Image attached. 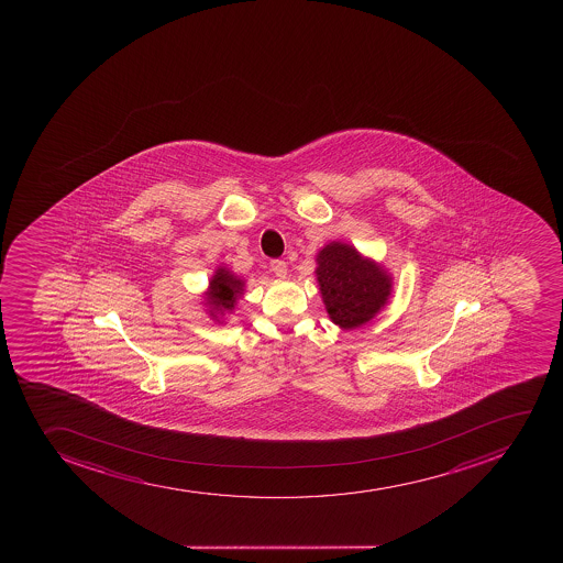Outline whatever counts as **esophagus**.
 I'll return each mask as SVG.
<instances>
[{
  "label": "esophagus",
  "mask_w": 563,
  "mask_h": 563,
  "mask_svg": "<svg viewBox=\"0 0 563 563\" xmlns=\"http://www.w3.org/2000/svg\"><path fill=\"white\" fill-rule=\"evenodd\" d=\"M272 272L277 275V277H286V273H288V264L285 261H272Z\"/></svg>",
  "instance_id": "esophagus-1"
}]
</instances>
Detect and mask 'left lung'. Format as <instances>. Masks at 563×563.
<instances>
[{"label":"left lung","mask_w":563,"mask_h":563,"mask_svg":"<svg viewBox=\"0 0 563 563\" xmlns=\"http://www.w3.org/2000/svg\"><path fill=\"white\" fill-rule=\"evenodd\" d=\"M319 290L330 319L345 330L368 323L387 305L393 277L356 247L330 242L318 253Z\"/></svg>","instance_id":"left-lung-1"}]
</instances>
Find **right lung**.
Here are the masks:
<instances>
[{
	"label": "right lung",
	"instance_id": "obj_1",
	"mask_svg": "<svg viewBox=\"0 0 563 563\" xmlns=\"http://www.w3.org/2000/svg\"><path fill=\"white\" fill-rule=\"evenodd\" d=\"M242 294H244V280L229 272L228 267H218L209 280V290L206 291V305L209 307V313L212 318H217L218 313L222 316V313L231 312Z\"/></svg>",
	"mask_w": 563,
	"mask_h": 563
}]
</instances>
